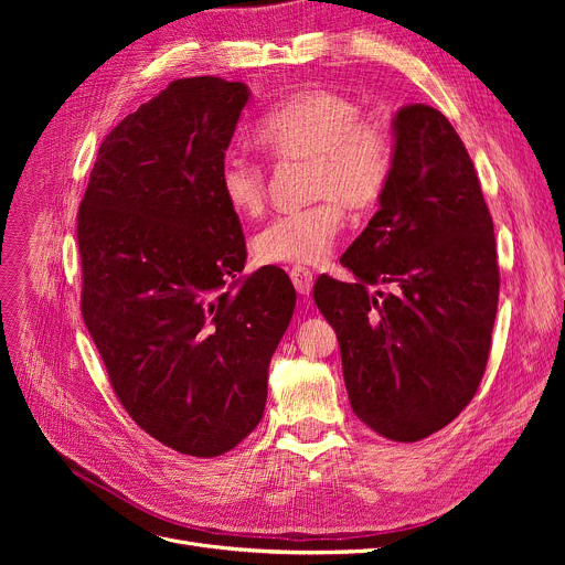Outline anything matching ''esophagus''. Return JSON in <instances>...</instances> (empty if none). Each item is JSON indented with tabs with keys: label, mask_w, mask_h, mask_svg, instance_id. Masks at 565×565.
<instances>
[{
	"label": "esophagus",
	"mask_w": 565,
	"mask_h": 565,
	"mask_svg": "<svg viewBox=\"0 0 565 565\" xmlns=\"http://www.w3.org/2000/svg\"><path fill=\"white\" fill-rule=\"evenodd\" d=\"M290 279H292L295 290H298L300 295H309L311 292V288H313V273L309 270V267H292Z\"/></svg>",
	"instance_id": "1"
}]
</instances>
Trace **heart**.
Here are the masks:
<instances>
[{"mask_svg": "<svg viewBox=\"0 0 565 565\" xmlns=\"http://www.w3.org/2000/svg\"><path fill=\"white\" fill-rule=\"evenodd\" d=\"M256 139L281 162H307L311 205L277 217L254 241L258 260L275 265H316L334 247L343 206L362 213L390 185L396 137L380 116H364L352 98L330 88L295 94L256 126ZM220 192L233 213L256 217L267 201L260 164L231 153L220 167Z\"/></svg>", "mask_w": 565, "mask_h": 565, "instance_id": "obj_1", "label": "heart"}]
</instances>
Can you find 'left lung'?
I'll return each instance as SVG.
<instances>
[{"instance_id": "left-lung-1", "label": "left lung", "mask_w": 565, "mask_h": 565, "mask_svg": "<svg viewBox=\"0 0 565 565\" xmlns=\"http://www.w3.org/2000/svg\"><path fill=\"white\" fill-rule=\"evenodd\" d=\"M394 137L380 211L341 256L354 281L322 275L313 300L337 332L352 412L382 437L419 441L479 390L499 265L481 183L449 118L405 105Z\"/></svg>"}]
</instances>
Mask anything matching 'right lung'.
Listing matches in <instances>:
<instances>
[{
    "mask_svg": "<svg viewBox=\"0 0 565 565\" xmlns=\"http://www.w3.org/2000/svg\"><path fill=\"white\" fill-rule=\"evenodd\" d=\"M247 100L243 82L173 79L105 137L77 213L82 316L111 390L196 458L258 426L295 309L279 267L237 279L247 247L220 167Z\"/></svg>",
    "mask_w": 565,
    "mask_h": 565,
    "instance_id": "obj_1",
    "label": "right lung"
}]
</instances>
